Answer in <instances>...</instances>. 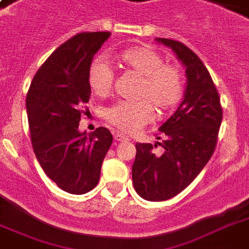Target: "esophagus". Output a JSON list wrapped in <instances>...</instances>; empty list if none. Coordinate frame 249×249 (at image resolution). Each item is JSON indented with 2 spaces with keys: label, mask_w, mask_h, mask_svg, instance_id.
<instances>
[{
  "label": "esophagus",
  "mask_w": 249,
  "mask_h": 249,
  "mask_svg": "<svg viewBox=\"0 0 249 249\" xmlns=\"http://www.w3.org/2000/svg\"><path fill=\"white\" fill-rule=\"evenodd\" d=\"M113 138H115V141H117V142H123V141L128 140V137L125 136V134H123V133H119V132H116L115 134H113Z\"/></svg>",
  "instance_id": "1"
}]
</instances>
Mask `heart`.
Returning <instances> with one entry per match:
<instances>
[{
  "mask_svg": "<svg viewBox=\"0 0 249 249\" xmlns=\"http://www.w3.org/2000/svg\"><path fill=\"white\" fill-rule=\"evenodd\" d=\"M117 63L126 71L140 76L136 102H117L106 109L105 117L119 130L132 133L152 119L154 109L165 113L174 108L182 97V75L177 67L164 64V58L148 46L125 49L116 54ZM88 84L94 94L106 97L113 86V72L101 58L88 68Z\"/></svg>",
  "mask_w": 249,
  "mask_h": 249,
  "instance_id": "b5f03b06",
  "label": "heart"
}]
</instances>
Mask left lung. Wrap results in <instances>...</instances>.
<instances>
[{"mask_svg": "<svg viewBox=\"0 0 249 249\" xmlns=\"http://www.w3.org/2000/svg\"><path fill=\"white\" fill-rule=\"evenodd\" d=\"M173 50L185 68L186 89L177 111L159 128L161 142L136 143L133 186L144 200L163 201L185 190L212 158L222 121L217 89L199 56L187 46L155 38ZM163 147V154L153 148Z\"/></svg>", "mask_w": 249, "mask_h": 249, "instance_id": "obj_1", "label": "left lung"}]
</instances>
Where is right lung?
<instances>
[{
    "label": "right lung",
    "instance_id": "1",
    "mask_svg": "<svg viewBox=\"0 0 249 249\" xmlns=\"http://www.w3.org/2000/svg\"><path fill=\"white\" fill-rule=\"evenodd\" d=\"M109 32L79 33L60 45L35 75L27 94L31 141L42 169L64 191L81 195L97 186L112 134L99 126L80 132L91 89L88 68Z\"/></svg>",
    "mask_w": 249,
    "mask_h": 249
}]
</instances>
